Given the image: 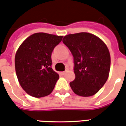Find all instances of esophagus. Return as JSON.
Returning <instances> with one entry per match:
<instances>
[{"label": "esophagus", "instance_id": "esophagus-1", "mask_svg": "<svg viewBox=\"0 0 126 126\" xmlns=\"http://www.w3.org/2000/svg\"><path fill=\"white\" fill-rule=\"evenodd\" d=\"M66 72H67V70H66V71H64V72H60V74L63 75V74H66Z\"/></svg>", "mask_w": 126, "mask_h": 126}]
</instances>
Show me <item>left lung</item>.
I'll list each match as a JSON object with an SVG mask.
<instances>
[{"label": "left lung", "mask_w": 126, "mask_h": 126, "mask_svg": "<svg viewBox=\"0 0 126 126\" xmlns=\"http://www.w3.org/2000/svg\"><path fill=\"white\" fill-rule=\"evenodd\" d=\"M62 42L74 57L75 79L70 82L73 92L82 97L95 94L110 74L111 57L106 44L85 32L65 35Z\"/></svg>", "instance_id": "8db88e82"}]
</instances>
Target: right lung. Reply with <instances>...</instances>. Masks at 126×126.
Masks as SVG:
<instances>
[{
	"label": "right lung",
	"mask_w": 126,
	"mask_h": 126,
	"mask_svg": "<svg viewBox=\"0 0 126 126\" xmlns=\"http://www.w3.org/2000/svg\"><path fill=\"white\" fill-rule=\"evenodd\" d=\"M62 37L35 33L28 37L16 50V77L23 89L32 97H46L53 91L59 74L52 68V52Z\"/></svg>",
	"instance_id": "add662e5"
}]
</instances>
